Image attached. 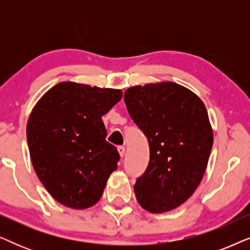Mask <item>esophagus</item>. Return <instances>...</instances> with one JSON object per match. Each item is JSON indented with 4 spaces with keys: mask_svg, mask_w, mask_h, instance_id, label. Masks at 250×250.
<instances>
[{
    "mask_svg": "<svg viewBox=\"0 0 250 250\" xmlns=\"http://www.w3.org/2000/svg\"><path fill=\"white\" fill-rule=\"evenodd\" d=\"M118 152H119V155H121V157L123 158V157L125 156V152H126V150H125L124 146H118Z\"/></svg>",
    "mask_w": 250,
    "mask_h": 250,
    "instance_id": "esophagus-1",
    "label": "esophagus"
}]
</instances>
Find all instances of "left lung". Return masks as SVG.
<instances>
[{"label":"left lung","mask_w":250,"mask_h":250,"mask_svg":"<svg viewBox=\"0 0 250 250\" xmlns=\"http://www.w3.org/2000/svg\"><path fill=\"white\" fill-rule=\"evenodd\" d=\"M128 114L148 138L150 160L136 180L140 206L153 214L175 209L203 180L213 146V128L204 102L174 82L128 87Z\"/></svg>","instance_id":"obj_1"}]
</instances>
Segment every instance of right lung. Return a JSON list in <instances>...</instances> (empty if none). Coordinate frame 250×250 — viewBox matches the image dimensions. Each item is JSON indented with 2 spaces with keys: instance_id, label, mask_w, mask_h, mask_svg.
Returning <instances> with one entry per match:
<instances>
[{
  "instance_id": "right-lung-1",
  "label": "right lung",
  "mask_w": 250,
  "mask_h": 250,
  "mask_svg": "<svg viewBox=\"0 0 250 250\" xmlns=\"http://www.w3.org/2000/svg\"><path fill=\"white\" fill-rule=\"evenodd\" d=\"M116 88L61 82L37 101L27 122L36 175L63 206L85 209L100 200L119 153L105 141L102 116L121 100Z\"/></svg>"
}]
</instances>
